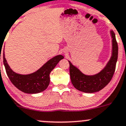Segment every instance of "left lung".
<instances>
[{"mask_svg": "<svg viewBox=\"0 0 126 126\" xmlns=\"http://www.w3.org/2000/svg\"><path fill=\"white\" fill-rule=\"evenodd\" d=\"M112 37V56L105 68L99 73L94 76H86L69 63L71 80L77 90L84 93L97 92L104 88L113 76L118 59V46L115 33L111 31Z\"/></svg>", "mask_w": 126, "mask_h": 126, "instance_id": "obj_1", "label": "left lung"}]
</instances>
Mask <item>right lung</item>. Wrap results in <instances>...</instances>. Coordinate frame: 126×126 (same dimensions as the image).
<instances>
[{"label":"right lung","mask_w":126,"mask_h":126,"mask_svg":"<svg viewBox=\"0 0 126 126\" xmlns=\"http://www.w3.org/2000/svg\"><path fill=\"white\" fill-rule=\"evenodd\" d=\"M64 57L57 55L49 60L40 69L35 72L28 75H21L15 73L10 68L5 58L3 50V64L6 72L11 83L18 90L29 94L38 93L44 91L50 82L49 74L58 62Z\"/></svg>","instance_id":"add662e5"}]
</instances>
